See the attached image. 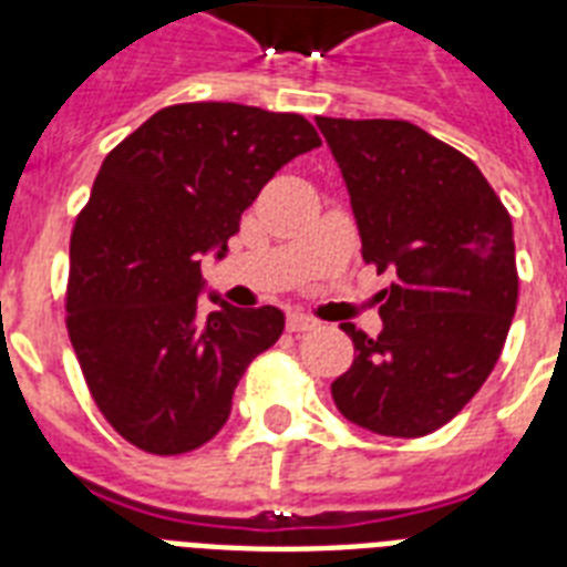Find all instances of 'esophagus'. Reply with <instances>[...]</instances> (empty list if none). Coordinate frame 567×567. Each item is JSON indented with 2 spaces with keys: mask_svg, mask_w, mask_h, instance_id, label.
Instances as JSON below:
<instances>
[{
  "mask_svg": "<svg viewBox=\"0 0 567 567\" xmlns=\"http://www.w3.org/2000/svg\"><path fill=\"white\" fill-rule=\"evenodd\" d=\"M315 327H318V320L309 318V315H300V311L288 315V332H309Z\"/></svg>",
  "mask_w": 567,
  "mask_h": 567,
  "instance_id": "34e87169",
  "label": "esophagus"
}]
</instances>
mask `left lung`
Instances as JSON below:
<instances>
[{
	"label": "left lung",
	"mask_w": 567,
	"mask_h": 567,
	"mask_svg": "<svg viewBox=\"0 0 567 567\" xmlns=\"http://www.w3.org/2000/svg\"><path fill=\"white\" fill-rule=\"evenodd\" d=\"M344 176L362 258L391 274L382 332L353 323L332 382L347 421L421 439L456 417L501 359L518 306L512 217L467 155L405 120L318 117Z\"/></svg>",
	"instance_id": "left-lung-1"
}]
</instances>
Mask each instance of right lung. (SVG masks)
<instances>
[{"mask_svg":"<svg viewBox=\"0 0 567 567\" xmlns=\"http://www.w3.org/2000/svg\"><path fill=\"white\" fill-rule=\"evenodd\" d=\"M320 146L300 114L171 105L114 146L70 238L66 329L105 421L135 447L179 456L229 421L249 362L279 341L276 306L208 293L203 256H226L258 190Z\"/></svg>","mask_w":567,"mask_h":567,"instance_id":"right-lung-1","label":"right lung"}]
</instances>
